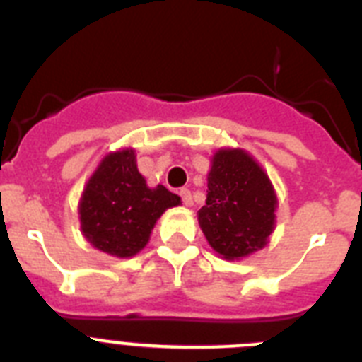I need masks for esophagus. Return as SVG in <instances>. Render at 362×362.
Here are the masks:
<instances>
[{
	"label": "esophagus",
	"instance_id": "esophagus-1",
	"mask_svg": "<svg viewBox=\"0 0 362 362\" xmlns=\"http://www.w3.org/2000/svg\"><path fill=\"white\" fill-rule=\"evenodd\" d=\"M179 196H181V199H183V203L187 204V206H192V204H194V199H192V192L188 190V188H181V190H179Z\"/></svg>",
	"mask_w": 362,
	"mask_h": 362
}]
</instances>
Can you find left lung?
I'll use <instances>...</instances> for the list:
<instances>
[{"mask_svg": "<svg viewBox=\"0 0 362 362\" xmlns=\"http://www.w3.org/2000/svg\"><path fill=\"white\" fill-rule=\"evenodd\" d=\"M277 197L263 168L243 150H219L209 174L206 204L197 212L210 246L239 259L267 245Z\"/></svg>", "mask_w": 362, "mask_h": 362, "instance_id": "1", "label": "left lung"}]
</instances>
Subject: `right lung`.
<instances>
[{
  "label": "right lung",
  "mask_w": 362,
  "mask_h": 362,
  "mask_svg": "<svg viewBox=\"0 0 362 362\" xmlns=\"http://www.w3.org/2000/svg\"><path fill=\"white\" fill-rule=\"evenodd\" d=\"M181 197L163 185L146 187L134 150L108 153L86 183L79 203L85 238L101 252L132 257L145 248L156 221Z\"/></svg>",
  "instance_id": "1"
}]
</instances>
